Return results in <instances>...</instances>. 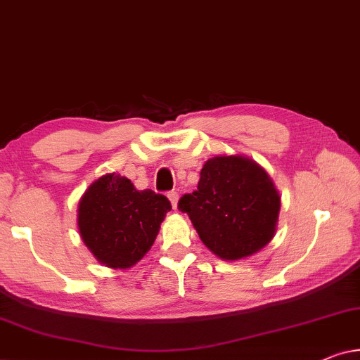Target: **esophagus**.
<instances>
[{
	"mask_svg": "<svg viewBox=\"0 0 360 360\" xmlns=\"http://www.w3.org/2000/svg\"><path fill=\"white\" fill-rule=\"evenodd\" d=\"M168 199H169V202H171V205H173V209H174V210L178 209V200H179L178 192H169Z\"/></svg>",
	"mask_w": 360,
	"mask_h": 360,
	"instance_id": "esophagus-1",
	"label": "esophagus"
}]
</instances>
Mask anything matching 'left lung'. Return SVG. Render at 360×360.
Masks as SVG:
<instances>
[{
  "label": "left lung",
  "mask_w": 360,
  "mask_h": 360,
  "mask_svg": "<svg viewBox=\"0 0 360 360\" xmlns=\"http://www.w3.org/2000/svg\"><path fill=\"white\" fill-rule=\"evenodd\" d=\"M202 243L224 261L246 259L276 235L281 195L261 165L245 155H217L200 169L197 191L179 200Z\"/></svg>",
  "instance_id": "left-lung-1"
}]
</instances>
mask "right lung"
<instances>
[{
	"mask_svg": "<svg viewBox=\"0 0 360 360\" xmlns=\"http://www.w3.org/2000/svg\"><path fill=\"white\" fill-rule=\"evenodd\" d=\"M169 210L165 195L139 191L125 176L108 173L81 195L79 236L101 264L130 269L151 250Z\"/></svg>",
	"mask_w": 360,
	"mask_h": 360,
	"instance_id": "right-lung-1",
	"label": "right lung"
}]
</instances>
